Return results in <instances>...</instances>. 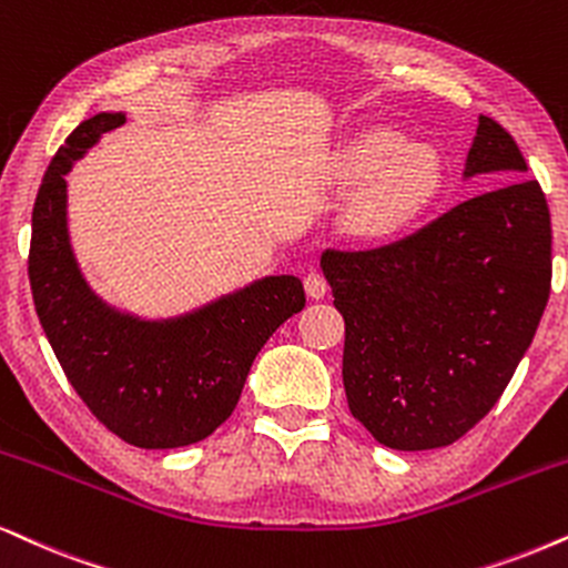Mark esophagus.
Wrapping results in <instances>:
<instances>
[{
	"instance_id": "obj_1",
	"label": "esophagus",
	"mask_w": 568,
	"mask_h": 568,
	"mask_svg": "<svg viewBox=\"0 0 568 568\" xmlns=\"http://www.w3.org/2000/svg\"><path fill=\"white\" fill-rule=\"evenodd\" d=\"M304 288H306V296L320 301L327 296V280L325 275H320V272H308L304 277Z\"/></svg>"
}]
</instances>
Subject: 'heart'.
<instances>
[{
    "label": "heart",
    "instance_id": "heart-1",
    "mask_svg": "<svg viewBox=\"0 0 568 568\" xmlns=\"http://www.w3.org/2000/svg\"><path fill=\"white\" fill-rule=\"evenodd\" d=\"M341 181L358 189L356 225L367 235H396L414 225L440 196L443 156L390 128H364L337 162Z\"/></svg>",
    "mask_w": 568,
    "mask_h": 568
}]
</instances>
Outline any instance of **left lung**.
<instances>
[{"mask_svg": "<svg viewBox=\"0 0 568 568\" xmlns=\"http://www.w3.org/2000/svg\"><path fill=\"white\" fill-rule=\"evenodd\" d=\"M504 172L475 196L379 248L322 251L346 320L351 414L393 450H429L469 433L532 343L550 296V212L540 183L493 118H479L464 181Z\"/></svg>", "mask_w": 568, "mask_h": 568, "instance_id": "left-lung-1", "label": "left lung"}]
</instances>
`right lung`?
<instances>
[{
  "label": "right lung",
  "instance_id": "obj_1",
  "mask_svg": "<svg viewBox=\"0 0 568 568\" xmlns=\"http://www.w3.org/2000/svg\"><path fill=\"white\" fill-rule=\"evenodd\" d=\"M123 123L125 112L93 114L54 154L33 204L28 277L49 346L91 414L135 448H183L233 414L256 354L306 296L296 275H267L154 320L99 296L70 243L68 172Z\"/></svg>",
  "mask_w": 568,
  "mask_h": 568
}]
</instances>
